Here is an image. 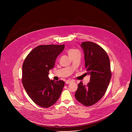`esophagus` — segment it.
<instances>
[{"mask_svg":"<svg viewBox=\"0 0 132 132\" xmlns=\"http://www.w3.org/2000/svg\"><path fill=\"white\" fill-rule=\"evenodd\" d=\"M71 82H72L71 80H67V81H66V84H70Z\"/></svg>","mask_w":132,"mask_h":132,"instance_id":"esophagus-1","label":"esophagus"}]
</instances>
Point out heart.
I'll return each instance as SVG.
<instances>
[{
	"label": "heart",
	"mask_w": 132,
	"mask_h": 132,
	"mask_svg": "<svg viewBox=\"0 0 132 132\" xmlns=\"http://www.w3.org/2000/svg\"><path fill=\"white\" fill-rule=\"evenodd\" d=\"M77 51H77V50H75V49H72V48H71V49H70V50L68 51V55H69L72 54H73V53H75L76 52H77Z\"/></svg>",
	"instance_id": "obj_1"
}]
</instances>
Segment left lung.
Returning a JSON list of instances; mask_svg holds the SVG:
<instances>
[{"label":"left lung","mask_w":132,"mask_h":132,"mask_svg":"<svg viewBox=\"0 0 132 132\" xmlns=\"http://www.w3.org/2000/svg\"><path fill=\"white\" fill-rule=\"evenodd\" d=\"M85 55L87 75H90V82L84 85L81 81L75 93L77 100L85 106L98 102L105 94L111 78L109 56L99 45L91 42L81 44Z\"/></svg>","instance_id":"obj_1"}]
</instances>
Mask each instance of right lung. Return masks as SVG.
I'll list each match as a JSON object with an SVG mask.
<instances>
[{"label": "right lung", "mask_w": 132, "mask_h": 132, "mask_svg": "<svg viewBox=\"0 0 132 132\" xmlns=\"http://www.w3.org/2000/svg\"><path fill=\"white\" fill-rule=\"evenodd\" d=\"M64 47V44L39 45L30 52L23 62V86L32 100L41 107L53 105L61 96L65 82L50 80L48 74Z\"/></svg>", "instance_id": "1"}]
</instances>
